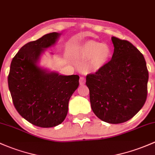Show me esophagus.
<instances>
[{
  "instance_id": "1",
  "label": "esophagus",
  "mask_w": 155,
  "mask_h": 155,
  "mask_svg": "<svg viewBox=\"0 0 155 155\" xmlns=\"http://www.w3.org/2000/svg\"><path fill=\"white\" fill-rule=\"evenodd\" d=\"M86 83V79L84 77H81L80 78V84L81 85H84Z\"/></svg>"
}]
</instances>
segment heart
<instances>
[{"label":"heart","mask_w":155,"mask_h":155,"mask_svg":"<svg viewBox=\"0 0 155 155\" xmlns=\"http://www.w3.org/2000/svg\"><path fill=\"white\" fill-rule=\"evenodd\" d=\"M111 49L107 44L94 41L84 43L78 48L77 57L82 61H88L86 69L89 71H97L109 61Z\"/></svg>","instance_id":"b5f03b06"}]
</instances>
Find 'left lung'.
I'll use <instances>...</instances> for the list:
<instances>
[{"label":"left lung","mask_w":155,"mask_h":155,"mask_svg":"<svg viewBox=\"0 0 155 155\" xmlns=\"http://www.w3.org/2000/svg\"><path fill=\"white\" fill-rule=\"evenodd\" d=\"M114 53L109 62L86 75L91 107L98 118L117 124L132 118L147 98L149 80L145 58L129 41L111 37Z\"/></svg>","instance_id":"left-lung-1"}]
</instances>
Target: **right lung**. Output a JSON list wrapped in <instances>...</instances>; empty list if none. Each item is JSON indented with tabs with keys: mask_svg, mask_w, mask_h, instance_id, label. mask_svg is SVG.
Masks as SVG:
<instances>
[{
	"mask_svg": "<svg viewBox=\"0 0 155 155\" xmlns=\"http://www.w3.org/2000/svg\"><path fill=\"white\" fill-rule=\"evenodd\" d=\"M59 33L46 34L21 48L12 61L8 85L18 112L35 126L54 127L66 117L69 101L79 86L77 74L65 76L38 67L41 53Z\"/></svg>",
	"mask_w": 155,
	"mask_h": 155,
	"instance_id": "right-lung-1",
	"label": "right lung"
}]
</instances>
